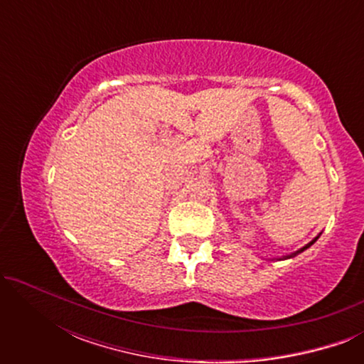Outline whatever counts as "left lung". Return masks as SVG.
<instances>
[{
	"label": "left lung",
	"instance_id": "obj_1",
	"mask_svg": "<svg viewBox=\"0 0 364 364\" xmlns=\"http://www.w3.org/2000/svg\"><path fill=\"white\" fill-rule=\"evenodd\" d=\"M318 237H320V235H318ZM318 237L315 238V240H311L310 243H306V245H305V247H303V248H300V250H298V252H295V253H291V255H287V257H283V258H291V257H295V255H298V253L305 252V250H306V248H310V247L313 245V243H315V242L318 240ZM283 258H280V260H283Z\"/></svg>",
	"mask_w": 364,
	"mask_h": 364
}]
</instances>
